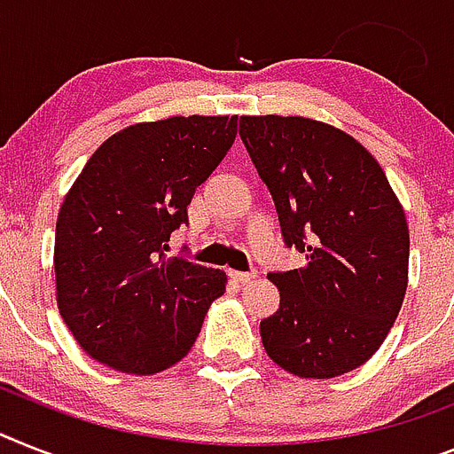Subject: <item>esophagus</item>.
<instances>
[{
  "instance_id": "esophagus-1",
  "label": "esophagus",
  "mask_w": 454,
  "mask_h": 454,
  "mask_svg": "<svg viewBox=\"0 0 454 454\" xmlns=\"http://www.w3.org/2000/svg\"><path fill=\"white\" fill-rule=\"evenodd\" d=\"M228 277H231L235 284H249V281L256 279V272H235V270H231Z\"/></svg>"
}]
</instances>
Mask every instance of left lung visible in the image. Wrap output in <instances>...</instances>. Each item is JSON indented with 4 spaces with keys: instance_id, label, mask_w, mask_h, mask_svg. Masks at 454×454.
Segmentation results:
<instances>
[{
    "instance_id": "left-lung-1",
    "label": "left lung",
    "mask_w": 454,
    "mask_h": 454,
    "mask_svg": "<svg viewBox=\"0 0 454 454\" xmlns=\"http://www.w3.org/2000/svg\"><path fill=\"white\" fill-rule=\"evenodd\" d=\"M239 136L272 193L286 247L307 265L270 272L279 309L262 348L300 379H334L374 356L409 286V223L374 156L309 117L245 115Z\"/></svg>"
}]
</instances>
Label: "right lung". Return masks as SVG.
I'll return each instance as SVG.
<instances>
[{
  "label": "right lung",
  "instance_id": "add662e5",
  "mask_svg": "<svg viewBox=\"0 0 454 454\" xmlns=\"http://www.w3.org/2000/svg\"><path fill=\"white\" fill-rule=\"evenodd\" d=\"M235 136V115L131 124L68 189L55 228L57 309L106 367L150 376L177 364L226 291V272L166 251Z\"/></svg>",
  "mask_w": 454,
  "mask_h": 454
}]
</instances>
